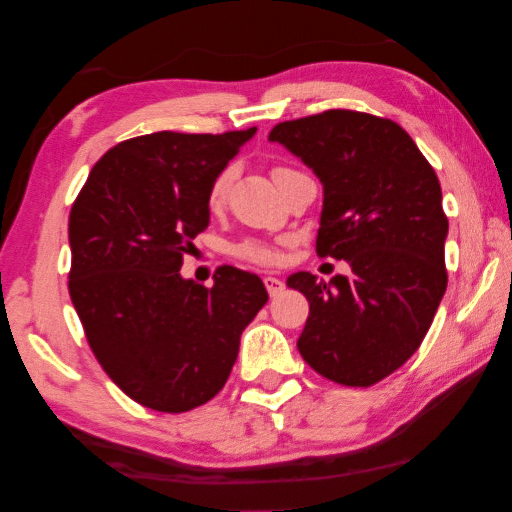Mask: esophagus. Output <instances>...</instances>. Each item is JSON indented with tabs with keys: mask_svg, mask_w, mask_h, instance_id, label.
<instances>
[{
	"mask_svg": "<svg viewBox=\"0 0 512 512\" xmlns=\"http://www.w3.org/2000/svg\"><path fill=\"white\" fill-rule=\"evenodd\" d=\"M263 283H265L267 294H270V297H276V294H281L285 288V283L281 279H276V276H265Z\"/></svg>",
	"mask_w": 512,
	"mask_h": 512,
	"instance_id": "34e87169",
	"label": "esophagus"
}]
</instances>
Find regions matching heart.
<instances>
[{
	"label": "heart",
	"instance_id": "b5f03b06",
	"mask_svg": "<svg viewBox=\"0 0 512 512\" xmlns=\"http://www.w3.org/2000/svg\"><path fill=\"white\" fill-rule=\"evenodd\" d=\"M285 170H292V168L276 166L272 170V177L285 173ZM229 184H231V170H222V173L213 179L211 188H209V197H206V202H209L211 211H218L220 206L224 204V200H227ZM233 256L240 258V261L254 263V265H274L276 261H279V251H276L272 245H267V242H263V240H242V242H238V245L233 247Z\"/></svg>",
	"mask_w": 512,
	"mask_h": 512
}]
</instances>
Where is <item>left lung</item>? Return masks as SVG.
Returning a JSON list of instances; mask_svg holds the SVG:
<instances>
[{
	"instance_id": "left-lung-1",
	"label": "left lung",
	"mask_w": 512,
	"mask_h": 512,
	"mask_svg": "<svg viewBox=\"0 0 512 512\" xmlns=\"http://www.w3.org/2000/svg\"><path fill=\"white\" fill-rule=\"evenodd\" d=\"M270 141L321 179L317 254L353 272L330 283L290 276L310 303L299 353L330 382L371 387L418 351L445 294L441 184L414 139L382 116L328 110L274 125Z\"/></svg>"
}]
</instances>
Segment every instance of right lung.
Returning <instances> with one entry per match:
<instances>
[{
    "label": "right lung",
    "mask_w": 512,
    "mask_h": 512,
    "mask_svg": "<svg viewBox=\"0 0 512 512\" xmlns=\"http://www.w3.org/2000/svg\"><path fill=\"white\" fill-rule=\"evenodd\" d=\"M256 128L152 132L96 161L69 213L71 303L98 364L139 405L182 414L227 382L240 335L267 303L256 274L179 276L209 227V188Z\"/></svg>",
    "instance_id": "obj_1"
}]
</instances>
